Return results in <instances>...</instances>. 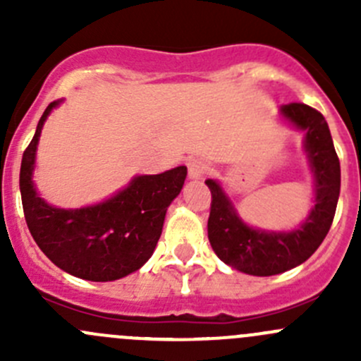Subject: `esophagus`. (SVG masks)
I'll return each instance as SVG.
<instances>
[{"mask_svg": "<svg viewBox=\"0 0 361 361\" xmlns=\"http://www.w3.org/2000/svg\"><path fill=\"white\" fill-rule=\"evenodd\" d=\"M206 162L201 159H192L190 162H188V176L192 178V180H201V178L206 174Z\"/></svg>", "mask_w": 361, "mask_h": 361, "instance_id": "obj_1", "label": "esophagus"}]
</instances>
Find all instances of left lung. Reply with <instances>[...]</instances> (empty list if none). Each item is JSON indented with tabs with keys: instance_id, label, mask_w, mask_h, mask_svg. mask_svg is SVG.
I'll list each match as a JSON object with an SVG mask.
<instances>
[{
	"instance_id": "1",
	"label": "left lung",
	"mask_w": 361,
	"mask_h": 361,
	"mask_svg": "<svg viewBox=\"0 0 361 361\" xmlns=\"http://www.w3.org/2000/svg\"><path fill=\"white\" fill-rule=\"evenodd\" d=\"M281 115L305 133L304 148L314 176L316 204L297 231L271 232L248 227L220 185L206 180L211 190L207 220L211 248L221 262L251 276L281 274L307 260L329 234L341 192V164L325 116L302 103L285 104Z\"/></svg>"
}]
</instances>
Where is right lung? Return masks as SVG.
<instances>
[{"label":"right lung","instance_id":"add662e5","mask_svg":"<svg viewBox=\"0 0 361 361\" xmlns=\"http://www.w3.org/2000/svg\"><path fill=\"white\" fill-rule=\"evenodd\" d=\"M54 101L43 111L20 164L25 224L39 250L59 269L87 281H115L137 271L154 253L167 206L181 192L187 167L136 176L118 194L96 206L61 209L49 206L32 183L36 147Z\"/></svg>","mask_w":361,"mask_h":361}]
</instances>
